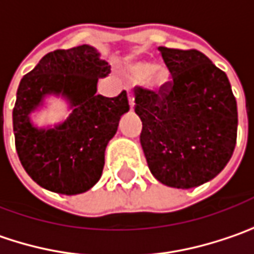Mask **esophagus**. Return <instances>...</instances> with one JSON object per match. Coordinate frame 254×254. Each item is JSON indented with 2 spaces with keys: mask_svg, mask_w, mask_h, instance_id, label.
I'll return each mask as SVG.
<instances>
[{
  "mask_svg": "<svg viewBox=\"0 0 254 254\" xmlns=\"http://www.w3.org/2000/svg\"><path fill=\"white\" fill-rule=\"evenodd\" d=\"M127 100H129V106H130V111H133L135 102H133V95H132V93H127Z\"/></svg>",
  "mask_w": 254,
  "mask_h": 254,
  "instance_id": "34e87169",
  "label": "esophagus"
}]
</instances>
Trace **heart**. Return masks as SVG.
Masks as SVG:
<instances>
[{
    "instance_id": "1",
    "label": "heart",
    "mask_w": 254,
    "mask_h": 254,
    "mask_svg": "<svg viewBox=\"0 0 254 254\" xmlns=\"http://www.w3.org/2000/svg\"><path fill=\"white\" fill-rule=\"evenodd\" d=\"M127 71L135 80H145L148 87L155 92L164 90L171 82V74L167 67L155 66L151 62H135L129 64Z\"/></svg>"
}]
</instances>
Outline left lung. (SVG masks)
<instances>
[{"label": "left lung", "mask_w": 254, "mask_h": 254, "mask_svg": "<svg viewBox=\"0 0 254 254\" xmlns=\"http://www.w3.org/2000/svg\"><path fill=\"white\" fill-rule=\"evenodd\" d=\"M171 73L158 93L135 87L141 145L159 183L192 188L230 161L237 138V103L226 73L198 50L158 47Z\"/></svg>", "instance_id": "obj_1"}]
</instances>
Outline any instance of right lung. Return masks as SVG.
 <instances>
[{
	"label": "right lung",
	"mask_w": 254,
	"mask_h": 254,
	"mask_svg": "<svg viewBox=\"0 0 254 254\" xmlns=\"http://www.w3.org/2000/svg\"><path fill=\"white\" fill-rule=\"evenodd\" d=\"M111 73L95 47L83 44L47 53L21 79L12 109L15 149L21 165L38 186L74 195L100 180L105 149L129 111L127 92L97 95V80ZM49 94L64 97L72 108L66 121L52 128L34 127L29 115Z\"/></svg>",
	"instance_id": "1"
}]
</instances>
